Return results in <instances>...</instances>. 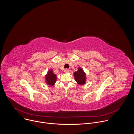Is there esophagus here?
I'll return each instance as SVG.
<instances>
[{
	"label": "esophagus",
	"mask_w": 134,
	"mask_h": 134,
	"mask_svg": "<svg viewBox=\"0 0 134 134\" xmlns=\"http://www.w3.org/2000/svg\"><path fill=\"white\" fill-rule=\"evenodd\" d=\"M69 69H65V70H64V71H65V72H66V73H67V72H69Z\"/></svg>",
	"instance_id": "34e87169"
}]
</instances>
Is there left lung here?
I'll return each instance as SVG.
<instances>
[{
    "instance_id": "1",
    "label": "left lung",
    "mask_w": 134,
    "mask_h": 134,
    "mask_svg": "<svg viewBox=\"0 0 134 134\" xmlns=\"http://www.w3.org/2000/svg\"><path fill=\"white\" fill-rule=\"evenodd\" d=\"M74 76L75 81L79 84L84 85L85 84L86 81V74L81 67H79L78 70L74 73Z\"/></svg>"
}]
</instances>
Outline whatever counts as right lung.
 <instances>
[{
	"mask_svg": "<svg viewBox=\"0 0 134 134\" xmlns=\"http://www.w3.org/2000/svg\"><path fill=\"white\" fill-rule=\"evenodd\" d=\"M57 80V76L54 74L52 69H50L46 75V82L48 85L53 86Z\"/></svg>",
	"mask_w": 134,
	"mask_h": 134,
	"instance_id": "obj_1",
	"label": "right lung"
}]
</instances>
